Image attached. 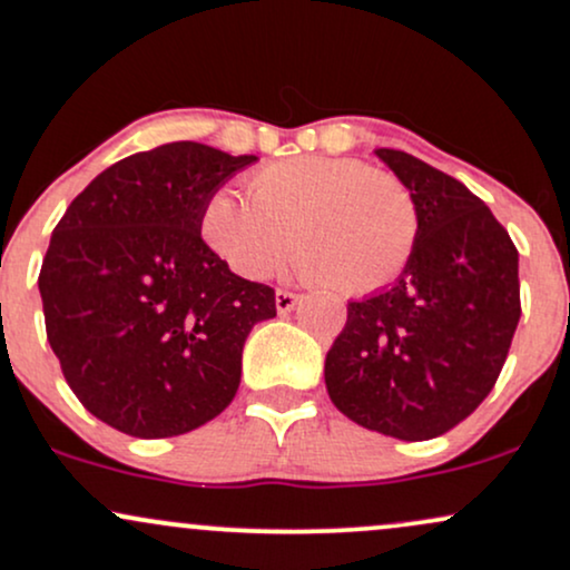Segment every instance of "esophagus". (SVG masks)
<instances>
[{"mask_svg": "<svg viewBox=\"0 0 570 570\" xmlns=\"http://www.w3.org/2000/svg\"><path fill=\"white\" fill-rule=\"evenodd\" d=\"M296 304H298L296 293H291V291H277V293H274V306H277L279 315H287V312H291Z\"/></svg>", "mask_w": 570, "mask_h": 570, "instance_id": "obj_1", "label": "esophagus"}]
</instances>
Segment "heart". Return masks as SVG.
<instances>
[{"instance_id":"b5f03b06","label":"heart","mask_w":570,"mask_h":570,"mask_svg":"<svg viewBox=\"0 0 570 570\" xmlns=\"http://www.w3.org/2000/svg\"><path fill=\"white\" fill-rule=\"evenodd\" d=\"M247 196L215 190L199 234L236 277L266 279L293 245L298 272L344 296L395 283L420 236V215L399 177L357 158L293 156L258 169Z\"/></svg>"}]
</instances>
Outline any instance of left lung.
Listing matches in <instances>:
<instances>
[{"instance_id":"1","label":"left lung","mask_w":570,"mask_h":570,"mask_svg":"<svg viewBox=\"0 0 570 570\" xmlns=\"http://www.w3.org/2000/svg\"><path fill=\"white\" fill-rule=\"evenodd\" d=\"M374 153L417 204V247L393 285L347 304L325 387L353 423L425 441L469 417L495 385L520 323V255L455 177L404 150Z\"/></svg>"}]
</instances>
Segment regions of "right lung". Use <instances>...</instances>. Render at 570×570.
<instances>
[{"instance_id":"obj_1","label":"right lung","mask_w":570,"mask_h":570,"mask_svg":"<svg viewBox=\"0 0 570 570\" xmlns=\"http://www.w3.org/2000/svg\"><path fill=\"white\" fill-rule=\"evenodd\" d=\"M258 161L169 142L107 166L67 207L40 272L48 342L101 423L166 439L236 395L253 325L277 315L199 234L204 202Z\"/></svg>"}]
</instances>
